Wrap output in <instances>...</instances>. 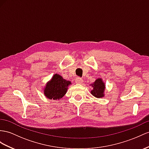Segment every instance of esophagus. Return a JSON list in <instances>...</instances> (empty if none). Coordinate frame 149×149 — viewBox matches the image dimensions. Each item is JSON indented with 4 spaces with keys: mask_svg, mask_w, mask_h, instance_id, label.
Segmentation results:
<instances>
[{
    "mask_svg": "<svg viewBox=\"0 0 149 149\" xmlns=\"http://www.w3.org/2000/svg\"><path fill=\"white\" fill-rule=\"evenodd\" d=\"M75 82L77 84H82L83 82V80L81 78L77 77L75 79Z\"/></svg>",
    "mask_w": 149,
    "mask_h": 149,
    "instance_id": "obj_1",
    "label": "esophagus"
}]
</instances>
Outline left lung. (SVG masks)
I'll use <instances>...</instances> for the list:
<instances>
[{"label": "left lung", "mask_w": 149, "mask_h": 149, "mask_svg": "<svg viewBox=\"0 0 149 149\" xmlns=\"http://www.w3.org/2000/svg\"><path fill=\"white\" fill-rule=\"evenodd\" d=\"M93 89L91 91V94L94 97L97 98H101L104 96L105 84L101 78L97 79L95 82L91 85Z\"/></svg>", "instance_id": "1"}]
</instances>
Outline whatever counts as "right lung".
Wrapping results in <instances>:
<instances>
[{
    "label": "right lung",
    "mask_w": 149,
    "mask_h": 149,
    "mask_svg": "<svg viewBox=\"0 0 149 149\" xmlns=\"http://www.w3.org/2000/svg\"><path fill=\"white\" fill-rule=\"evenodd\" d=\"M71 82L66 81L62 76L55 74L45 86L44 95L49 100H60L67 93Z\"/></svg>",
    "instance_id": "add662e5"
}]
</instances>
